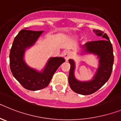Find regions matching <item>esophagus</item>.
<instances>
[{
    "label": "esophagus",
    "instance_id": "1",
    "mask_svg": "<svg viewBox=\"0 0 121 121\" xmlns=\"http://www.w3.org/2000/svg\"><path fill=\"white\" fill-rule=\"evenodd\" d=\"M64 58L66 60H68L70 59V58L71 57V53H70V51H66L64 52Z\"/></svg>",
    "mask_w": 121,
    "mask_h": 121
}]
</instances>
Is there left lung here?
I'll return each instance as SVG.
<instances>
[{"mask_svg": "<svg viewBox=\"0 0 121 121\" xmlns=\"http://www.w3.org/2000/svg\"><path fill=\"white\" fill-rule=\"evenodd\" d=\"M94 33L102 37V40L86 42L82 46L84 53H92L98 56L99 67L92 80L79 81L74 76L75 63L72 59L68 61L70 64V70L68 76V82L73 91L82 95L94 93L104 85L110 77L113 70L114 56L112 44L106 33L100 30H94Z\"/></svg>", "mask_w": 121, "mask_h": 121, "instance_id": "8db88e82", "label": "left lung"}]
</instances>
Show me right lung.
<instances>
[{
    "label": "right lung",
    "mask_w": 121,
    "mask_h": 121,
    "mask_svg": "<svg viewBox=\"0 0 121 121\" xmlns=\"http://www.w3.org/2000/svg\"><path fill=\"white\" fill-rule=\"evenodd\" d=\"M43 31L22 30L14 39L9 53V65L13 76L28 90L43 89L50 84L53 74L65 59L62 57H51L42 71H37L26 65L23 60L25 50L36 43Z\"/></svg>",
    "instance_id": "obj_1"
}]
</instances>
